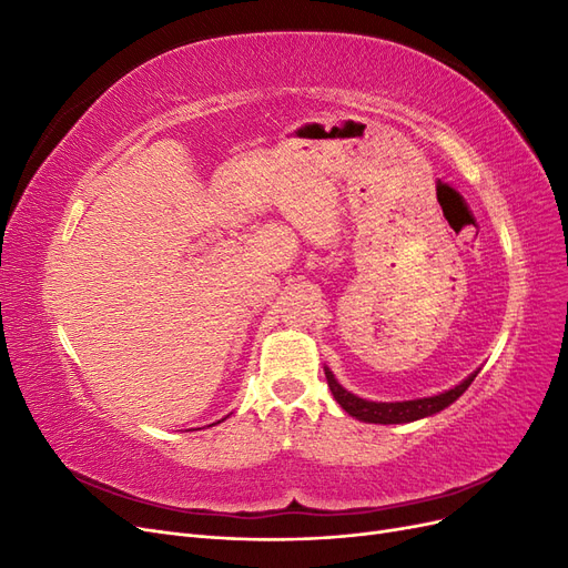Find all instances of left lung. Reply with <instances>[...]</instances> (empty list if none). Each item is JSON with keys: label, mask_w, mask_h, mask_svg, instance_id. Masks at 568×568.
<instances>
[{"label": "left lung", "mask_w": 568, "mask_h": 568, "mask_svg": "<svg viewBox=\"0 0 568 568\" xmlns=\"http://www.w3.org/2000/svg\"><path fill=\"white\" fill-rule=\"evenodd\" d=\"M326 374V384L332 388V395L336 398V403L348 412V415L357 417L359 422H369V424H405V422H415L428 415H436V412L445 409L448 405H453L459 395L471 386V382L476 379L474 372L471 376H467L459 386L432 395V398H419V400H405V403H372V400H363L353 395L351 390L343 388L329 369H324Z\"/></svg>", "instance_id": "obj_1"}]
</instances>
